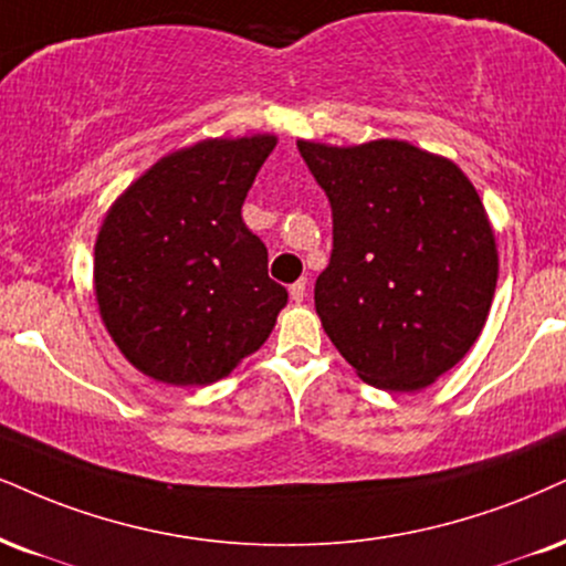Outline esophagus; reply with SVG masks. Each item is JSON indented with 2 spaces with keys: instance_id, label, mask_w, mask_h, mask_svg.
Wrapping results in <instances>:
<instances>
[{
  "instance_id": "34e87169",
  "label": "esophagus",
  "mask_w": 566,
  "mask_h": 566,
  "mask_svg": "<svg viewBox=\"0 0 566 566\" xmlns=\"http://www.w3.org/2000/svg\"><path fill=\"white\" fill-rule=\"evenodd\" d=\"M289 291H291V298H294L296 304H302L304 298H306V281H304V277H302V281H296L294 285H291Z\"/></svg>"
}]
</instances>
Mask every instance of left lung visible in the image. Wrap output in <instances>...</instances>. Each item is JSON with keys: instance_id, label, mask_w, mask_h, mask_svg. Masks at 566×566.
Masks as SVG:
<instances>
[{"instance_id": "8db88e82", "label": "left lung", "mask_w": 566, "mask_h": 566, "mask_svg": "<svg viewBox=\"0 0 566 566\" xmlns=\"http://www.w3.org/2000/svg\"><path fill=\"white\" fill-rule=\"evenodd\" d=\"M296 146L333 209L315 283L327 338L369 386L428 388L470 352L496 294V233L475 186L396 138Z\"/></svg>"}]
</instances>
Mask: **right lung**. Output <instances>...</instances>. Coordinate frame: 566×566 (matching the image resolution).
<instances>
[{
    "mask_svg": "<svg viewBox=\"0 0 566 566\" xmlns=\"http://www.w3.org/2000/svg\"><path fill=\"white\" fill-rule=\"evenodd\" d=\"M277 136L205 138L142 172L94 247L102 323L125 359L167 386H209L270 338L289 291L241 207Z\"/></svg>",
    "mask_w": 566,
    "mask_h": 566,
    "instance_id": "add662e5",
    "label": "right lung"
}]
</instances>
